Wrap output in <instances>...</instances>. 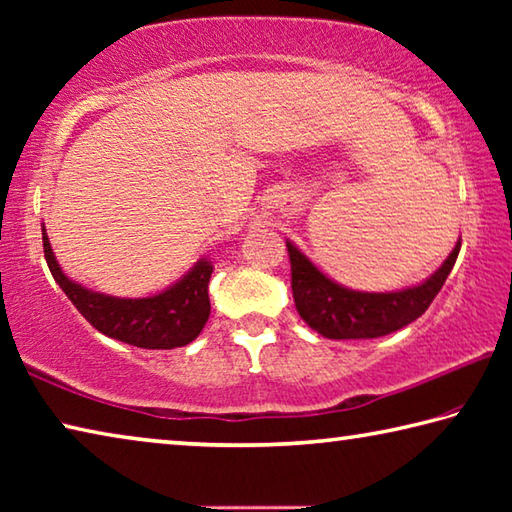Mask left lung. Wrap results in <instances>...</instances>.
<instances>
[{
	"label": "left lung",
	"mask_w": 512,
	"mask_h": 512,
	"mask_svg": "<svg viewBox=\"0 0 512 512\" xmlns=\"http://www.w3.org/2000/svg\"><path fill=\"white\" fill-rule=\"evenodd\" d=\"M291 259V289L305 323L325 339H377L420 318L443 289L456 264L461 239L449 257L427 280L397 291H357L327 277L302 250L287 239Z\"/></svg>",
	"instance_id": "obj_1"
}]
</instances>
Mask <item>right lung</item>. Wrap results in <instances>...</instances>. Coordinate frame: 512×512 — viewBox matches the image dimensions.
I'll list each match as a JSON object with an SVG mask.
<instances>
[{
	"label": "right lung",
	"instance_id": "obj_1",
	"mask_svg": "<svg viewBox=\"0 0 512 512\" xmlns=\"http://www.w3.org/2000/svg\"><path fill=\"white\" fill-rule=\"evenodd\" d=\"M42 246H45L47 266L58 287L81 311V316L110 339L144 350L183 348L203 332L210 318L207 284H210L214 266L207 257L198 259L180 280L153 296L117 298L83 287L63 273L51 250L45 225H42Z\"/></svg>",
	"mask_w": 512,
	"mask_h": 512
}]
</instances>
